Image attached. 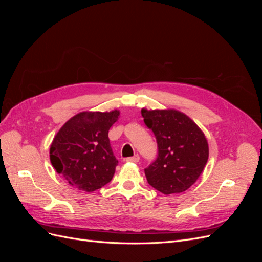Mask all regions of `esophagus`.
<instances>
[{
  "label": "esophagus",
  "mask_w": 262,
  "mask_h": 262,
  "mask_svg": "<svg viewBox=\"0 0 262 262\" xmlns=\"http://www.w3.org/2000/svg\"><path fill=\"white\" fill-rule=\"evenodd\" d=\"M125 161L126 162H132V163H138L140 161V156L138 154H136V155L132 156V157H128Z\"/></svg>",
  "instance_id": "1"
}]
</instances>
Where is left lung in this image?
Instances as JSON below:
<instances>
[{
    "instance_id": "obj_1",
    "label": "left lung",
    "mask_w": 262,
    "mask_h": 262,
    "mask_svg": "<svg viewBox=\"0 0 262 262\" xmlns=\"http://www.w3.org/2000/svg\"><path fill=\"white\" fill-rule=\"evenodd\" d=\"M142 117L158 148L156 160L144 169L147 182L164 194L186 191L208 162L209 145L203 132L177 110L142 109Z\"/></svg>"
}]
</instances>
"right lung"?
<instances>
[{
    "label": "right lung",
    "mask_w": 262,
    "mask_h": 262,
    "mask_svg": "<svg viewBox=\"0 0 262 262\" xmlns=\"http://www.w3.org/2000/svg\"><path fill=\"white\" fill-rule=\"evenodd\" d=\"M118 116V110L77 114L54 137L50 161L70 185L92 192L112 181L118 161L108 132Z\"/></svg>",
    "instance_id": "obj_1"
}]
</instances>
